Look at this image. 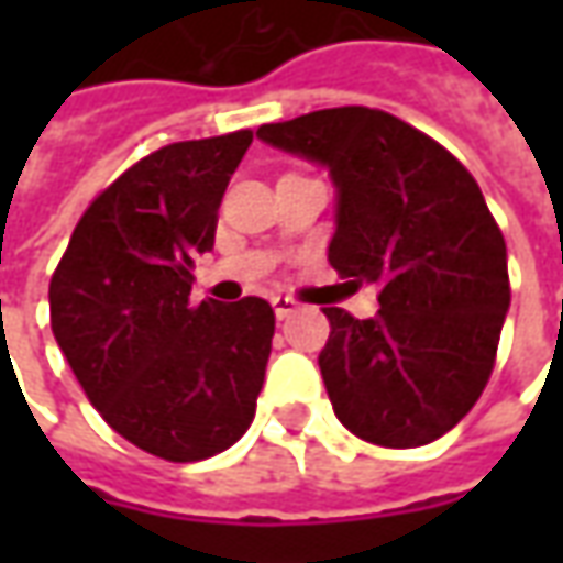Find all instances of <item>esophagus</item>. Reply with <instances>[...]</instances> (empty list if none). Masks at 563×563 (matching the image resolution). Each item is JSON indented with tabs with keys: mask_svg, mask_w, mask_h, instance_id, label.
I'll return each instance as SVG.
<instances>
[{
	"mask_svg": "<svg viewBox=\"0 0 563 563\" xmlns=\"http://www.w3.org/2000/svg\"><path fill=\"white\" fill-rule=\"evenodd\" d=\"M272 310H275V316H278V319H288V316H294L297 310H300V303H297L294 297L275 294V297H272Z\"/></svg>",
	"mask_w": 563,
	"mask_h": 563,
	"instance_id": "obj_1",
	"label": "esophagus"
}]
</instances>
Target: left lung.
<instances>
[{
	"label": "left lung",
	"instance_id": "1",
	"mask_svg": "<svg viewBox=\"0 0 563 563\" xmlns=\"http://www.w3.org/2000/svg\"><path fill=\"white\" fill-rule=\"evenodd\" d=\"M256 137L329 168V263L378 288L373 319L325 307L319 369L335 417L382 448L442 439L483 395L510 307L508 247L479 185L432 137L363 106Z\"/></svg>",
	"mask_w": 563,
	"mask_h": 563
}]
</instances>
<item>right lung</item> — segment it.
<instances>
[{
    "instance_id": "add662e5",
    "label": "right lung",
    "mask_w": 563,
    "mask_h": 563,
    "mask_svg": "<svg viewBox=\"0 0 563 563\" xmlns=\"http://www.w3.org/2000/svg\"><path fill=\"white\" fill-rule=\"evenodd\" d=\"M250 131L168 143L80 216L49 282L53 335L121 439L175 464L238 442L256 413L275 313L263 297L190 303Z\"/></svg>"
}]
</instances>
